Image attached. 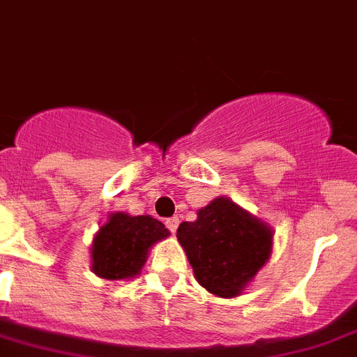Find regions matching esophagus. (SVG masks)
Instances as JSON below:
<instances>
[{
    "label": "esophagus",
    "mask_w": 357,
    "mask_h": 357,
    "mask_svg": "<svg viewBox=\"0 0 357 357\" xmlns=\"http://www.w3.org/2000/svg\"><path fill=\"white\" fill-rule=\"evenodd\" d=\"M165 225H167V229L170 230V232H176V230H178V225H179V220L178 218H169V220L165 221Z\"/></svg>",
    "instance_id": "obj_1"
}]
</instances>
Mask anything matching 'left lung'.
<instances>
[{"label":"left lung","instance_id":"1","mask_svg":"<svg viewBox=\"0 0 357 357\" xmlns=\"http://www.w3.org/2000/svg\"><path fill=\"white\" fill-rule=\"evenodd\" d=\"M178 239L199 285L220 298L239 296L271 256L272 230L227 197L183 221Z\"/></svg>","mask_w":357,"mask_h":357}]
</instances>
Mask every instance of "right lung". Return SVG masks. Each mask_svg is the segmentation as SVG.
I'll list each match as a JSON object with an SVG mask.
<instances>
[{
    "label": "right lung",
    "mask_w": 357,
    "mask_h": 357,
    "mask_svg": "<svg viewBox=\"0 0 357 357\" xmlns=\"http://www.w3.org/2000/svg\"><path fill=\"white\" fill-rule=\"evenodd\" d=\"M169 230L151 215L110 214L94 238L92 271L105 280H123L139 274L149 248L167 238Z\"/></svg>",
    "instance_id": "add662e5"
}]
</instances>
